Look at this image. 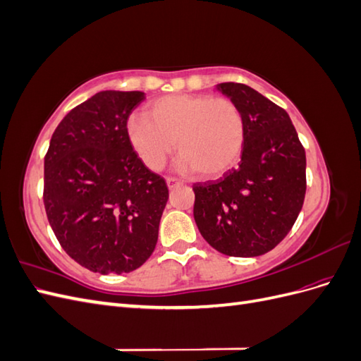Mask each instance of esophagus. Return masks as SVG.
I'll list each match as a JSON object with an SVG mask.
<instances>
[{
	"label": "esophagus",
	"mask_w": 361,
	"mask_h": 361,
	"mask_svg": "<svg viewBox=\"0 0 361 361\" xmlns=\"http://www.w3.org/2000/svg\"><path fill=\"white\" fill-rule=\"evenodd\" d=\"M166 182H167V185H169V188H170V190L176 187V185H180V183H182V180H180V179H178V178H167V179H166Z\"/></svg>",
	"instance_id": "esophagus-1"
}]
</instances>
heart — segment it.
I'll use <instances>...</instances> for the list:
<instances>
[{"label":"heart","mask_w":361,"mask_h":361,"mask_svg":"<svg viewBox=\"0 0 361 361\" xmlns=\"http://www.w3.org/2000/svg\"><path fill=\"white\" fill-rule=\"evenodd\" d=\"M128 138L138 158L159 171L179 150L180 171H200L215 178L241 158L245 141L243 111L227 97L170 94L152 102L146 116L128 122Z\"/></svg>","instance_id":"b5f03b06"}]
</instances>
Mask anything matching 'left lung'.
Listing matches in <instances>:
<instances>
[{
  "label": "left lung",
  "instance_id": "8db88e82",
  "mask_svg": "<svg viewBox=\"0 0 361 361\" xmlns=\"http://www.w3.org/2000/svg\"><path fill=\"white\" fill-rule=\"evenodd\" d=\"M216 90L243 111L245 141L238 169L192 185L194 220L226 256L255 257L283 241L304 203L305 152L289 114L239 82Z\"/></svg>",
  "mask_w": 361,
  "mask_h": 361
}]
</instances>
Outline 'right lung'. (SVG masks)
<instances>
[{
  "mask_svg": "<svg viewBox=\"0 0 361 361\" xmlns=\"http://www.w3.org/2000/svg\"><path fill=\"white\" fill-rule=\"evenodd\" d=\"M143 92L105 90L75 106L54 130L43 203L63 250L101 274L140 268L154 253L167 183L138 158L128 118Z\"/></svg>",
  "mask_w": 361,
  "mask_h": 361,
  "instance_id": "obj_1",
  "label": "right lung"
}]
</instances>
